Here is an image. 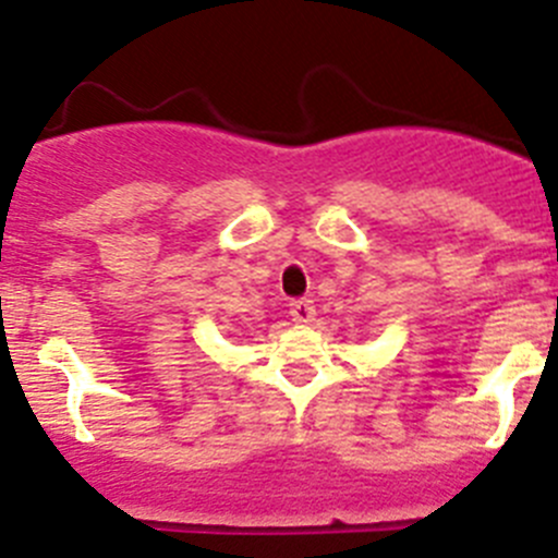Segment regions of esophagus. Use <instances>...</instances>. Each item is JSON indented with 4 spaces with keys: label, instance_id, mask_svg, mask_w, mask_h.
<instances>
[{
    "label": "esophagus",
    "instance_id": "obj_1",
    "mask_svg": "<svg viewBox=\"0 0 558 558\" xmlns=\"http://www.w3.org/2000/svg\"><path fill=\"white\" fill-rule=\"evenodd\" d=\"M290 317L298 325H308V322H314V317H317V308H314L312 301H295L290 303Z\"/></svg>",
    "mask_w": 558,
    "mask_h": 558
}]
</instances>
